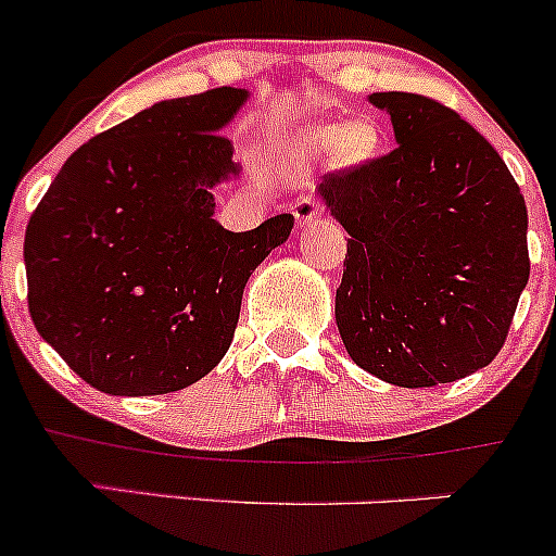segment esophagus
Here are the masks:
<instances>
[{"mask_svg": "<svg viewBox=\"0 0 556 556\" xmlns=\"http://www.w3.org/2000/svg\"><path fill=\"white\" fill-rule=\"evenodd\" d=\"M293 215H295V223H299V226H312V223L323 220L325 206L319 204L317 199H312V195H306V199H301L299 204L293 206Z\"/></svg>", "mask_w": 556, "mask_h": 556, "instance_id": "34e87169", "label": "esophagus"}]
</instances>
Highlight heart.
<instances>
[{
    "mask_svg": "<svg viewBox=\"0 0 556 556\" xmlns=\"http://www.w3.org/2000/svg\"><path fill=\"white\" fill-rule=\"evenodd\" d=\"M382 134L368 117H355L346 123H314L295 134L301 153H328L336 169H357L377 155Z\"/></svg>",
    "mask_w": 556,
    "mask_h": 556,
    "instance_id": "heart-1",
    "label": "heart"
}]
</instances>
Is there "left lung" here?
Instances as JSON below:
<instances>
[{
  "mask_svg": "<svg viewBox=\"0 0 556 556\" xmlns=\"http://www.w3.org/2000/svg\"><path fill=\"white\" fill-rule=\"evenodd\" d=\"M397 148L328 174L317 195L350 233L336 325L387 384L433 387L490 366L530 279L527 206L497 150L419 93H371Z\"/></svg>",
  "mask_w": 556,
  "mask_h": 556,
  "instance_id": "left-lung-1",
  "label": "left lung"
}]
</instances>
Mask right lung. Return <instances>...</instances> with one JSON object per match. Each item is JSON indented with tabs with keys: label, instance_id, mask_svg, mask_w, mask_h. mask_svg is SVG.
<instances>
[{
	"label": "right lung",
	"instance_id": "right-lung-1",
	"mask_svg": "<svg viewBox=\"0 0 556 556\" xmlns=\"http://www.w3.org/2000/svg\"><path fill=\"white\" fill-rule=\"evenodd\" d=\"M250 99L212 88L166 99L66 159L26 226L37 333L106 395H164L228 352L250 274L288 242L293 215L233 233L215 220L239 177L223 128Z\"/></svg>",
	"mask_w": 556,
	"mask_h": 556
}]
</instances>
